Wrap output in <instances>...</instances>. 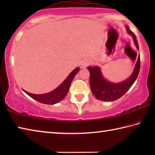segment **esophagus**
<instances>
[{
	"mask_svg": "<svg viewBox=\"0 0 155 155\" xmlns=\"http://www.w3.org/2000/svg\"><path fill=\"white\" fill-rule=\"evenodd\" d=\"M90 60L89 59H84L83 61H82V64H81V67L82 68H87L89 65L90 64Z\"/></svg>",
	"mask_w": 155,
	"mask_h": 155,
	"instance_id": "34e87169",
	"label": "esophagus"
}]
</instances>
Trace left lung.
Returning <instances> with one entry per match:
<instances>
[{"mask_svg":"<svg viewBox=\"0 0 155 155\" xmlns=\"http://www.w3.org/2000/svg\"><path fill=\"white\" fill-rule=\"evenodd\" d=\"M126 30L130 36H132L135 46L139 51L138 42L136 36L130 30L128 25L125 26ZM90 72V85L91 92L96 98L102 101H114L124 95L133 85L138 77L140 69V57L138 58L132 74L127 79L120 83H114L106 79L103 74L101 68L98 65L87 67Z\"/></svg>","mask_w":155,"mask_h":155,"instance_id":"8db88e82","label":"left lung"}]
</instances>
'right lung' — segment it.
<instances>
[{
    "label": "right lung",
    "mask_w": 155,
    "mask_h": 155,
    "mask_svg": "<svg viewBox=\"0 0 155 155\" xmlns=\"http://www.w3.org/2000/svg\"><path fill=\"white\" fill-rule=\"evenodd\" d=\"M79 68H76L75 69L70 72L67 78L60 84L56 89L48 93L42 94H34L28 92V91L22 90L28 94L31 98L35 99V101L40 102L41 103L46 104H54L58 103L59 102L62 101L69 91V89L71 85L72 81L74 79L76 74L79 71Z\"/></svg>",
    "instance_id": "right-lung-1"
}]
</instances>
